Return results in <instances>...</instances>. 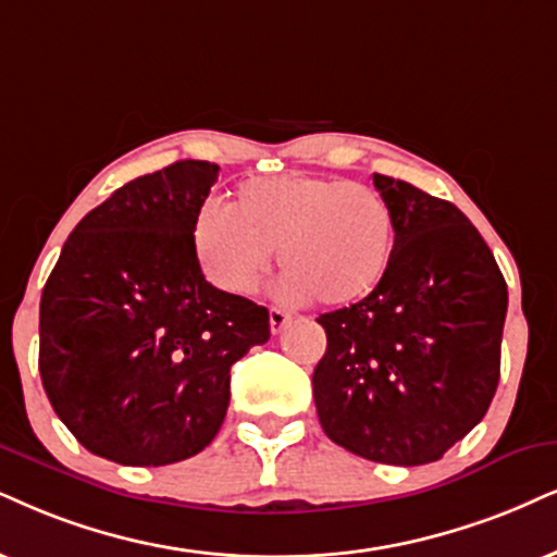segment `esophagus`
<instances>
[{"instance_id":"esophagus-1","label":"esophagus","mask_w":557,"mask_h":557,"mask_svg":"<svg viewBox=\"0 0 557 557\" xmlns=\"http://www.w3.org/2000/svg\"><path fill=\"white\" fill-rule=\"evenodd\" d=\"M268 322H271V333H281L292 322V314L278 310V307H271V310H268Z\"/></svg>"}]
</instances>
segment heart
Instances as JSON below:
<instances>
[{
	"instance_id": "heart-1",
	"label": "heart",
	"mask_w": 557,
	"mask_h": 557,
	"mask_svg": "<svg viewBox=\"0 0 557 557\" xmlns=\"http://www.w3.org/2000/svg\"><path fill=\"white\" fill-rule=\"evenodd\" d=\"M395 216L380 190L318 175L252 177L235 203H206L194 222V250L219 289L247 297L260 286L276 247L284 294L351 305L387 271Z\"/></svg>"
}]
</instances>
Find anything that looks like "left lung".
Here are the masks:
<instances>
[{"mask_svg": "<svg viewBox=\"0 0 557 557\" xmlns=\"http://www.w3.org/2000/svg\"><path fill=\"white\" fill-rule=\"evenodd\" d=\"M395 216L387 271L367 299L320 314L312 374L322 431L363 459L436 462L488 413L509 292L455 203L376 175Z\"/></svg>", "mask_w": 557, "mask_h": 557, "instance_id": "1", "label": "left lung"}]
</instances>
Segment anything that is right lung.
<instances>
[{"label": "right lung", "instance_id": "obj_1", "mask_svg": "<svg viewBox=\"0 0 557 557\" xmlns=\"http://www.w3.org/2000/svg\"><path fill=\"white\" fill-rule=\"evenodd\" d=\"M219 168L181 160L121 185L61 247L40 297L38 369L92 455L160 468L222 429L230 369L271 338L265 307L203 278L194 222Z\"/></svg>", "mask_w": 557, "mask_h": 557}]
</instances>
